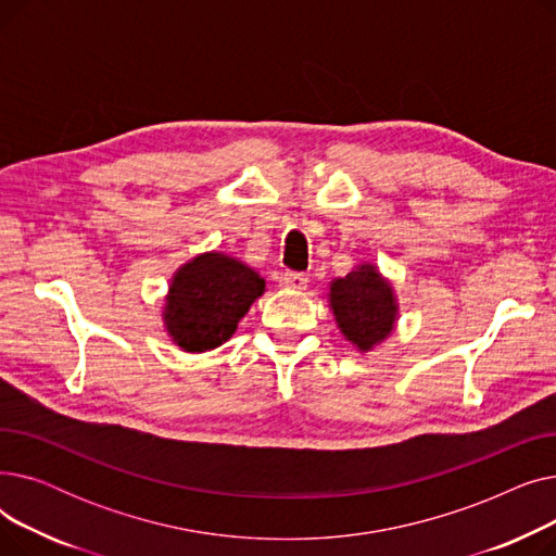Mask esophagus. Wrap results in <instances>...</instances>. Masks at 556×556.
<instances>
[{"label":"esophagus","mask_w":556,"mask_h":556,"mask_svg":"<svg viewBox=\"0 0 556 556\" xmlns=\"http://www.w3.org/2000/svg\"><path fill=\"white\" fill-rule=\"evenodd\" d=\"M279 281H281L283 288L304 290L306 283H308V275H306V273H295V270H286V273H281Z\"/></svg>","instance_id":"esophagus-1"}]
</instances>
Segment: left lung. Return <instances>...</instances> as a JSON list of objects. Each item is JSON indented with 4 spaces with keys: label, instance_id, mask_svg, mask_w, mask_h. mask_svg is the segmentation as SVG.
I'll use <instances>...</instances> for the list:
<instances>
[{
    "label": "left lung",
    "instance_id": "1",
    "mask_svg": "<svg viewBox=\"0 0 556 556\" xmlns=\"http://www.w3.org/2000/svg\"><path fill=\"white\" fill-rule=\"evenodd\" d=\"M329 306L342 336L361 352L381 344L396 325L399 304L390 281L371 263L331 281Z\"/></svg>",
    "mask_w": 556,
    "mask_h": 556
}]
</instances>
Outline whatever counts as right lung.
Wrapping results in <instances>:
<instances>
[{"label": "right lung", "instance_id": "add662e5", "mask_svg": "<svg viewBox=\"0 0 556 556\" xmlns=\"http://www.w3.org/2000/svg\"><path fill=\"white\" fill-rule=\"evenodd\" d=\"M263 290V277L239 258L198 254L173 275L164 306L166 331L185 352H210L231 338Z\"/></svg>", "mask_w": 556, "mask_h": 556}]
</instances>
